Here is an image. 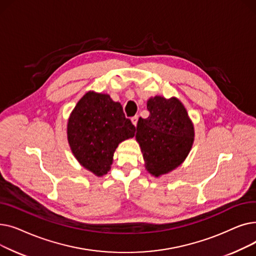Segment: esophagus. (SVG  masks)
<instances>
[{"label": "esophagus", "instance_id": "34e87169", "mask_svg": "<svg viewBox=\"0 0 256 256\" xmlns=\"http://www.w3.org/2000/svg\"><path fill=\"white\" fill-rule=\"evenodd\" d=\"M130 120H132V124L136 126L137 122H138V116H134Z\"/></svg>", "mask_w": 256, "mask_h": 256}]
</instances>
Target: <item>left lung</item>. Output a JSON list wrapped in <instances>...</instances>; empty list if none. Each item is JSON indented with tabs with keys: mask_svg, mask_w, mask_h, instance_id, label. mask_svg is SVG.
Returning <instances> with one entry per match:
<instances>
[{
	"mask_svg": "<svg viewBox=\"0 0 256 256\" xmlns=\"http://www.w3.org/2000/svg\"><path fill=\"white\" fill-rule=\"evenodd\" d=\"M147 110L150 116L138 120L136 140L145 169L160 178L178 168L189 154L194 143V124L178 98H150Z\"/></svg>",
	"mask_w": 256,
	"mask_h": 256,
	"instance_id": "left-lung-1",
	"label": "left lung"
}]
</instances>
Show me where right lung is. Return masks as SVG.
Listing matches in <instances>:
<instances>
[{
	"instance_id": "1",
	"label": "right lung",
	"mask_w": 256,
	"mask_h": 256,
	"mask_svg": "<svg viewBox=\"0 0 256 256\" xmlns=\"http://www.w3.org/2000/svg\"><path fill=\"white\" fill-rule=\"evenodd\" d=\"M136 128L109 94L88 91L67 120V140L80 165L96 176L110 171L118 145L135 136Z\"/></svg>"
}]
</instances>
